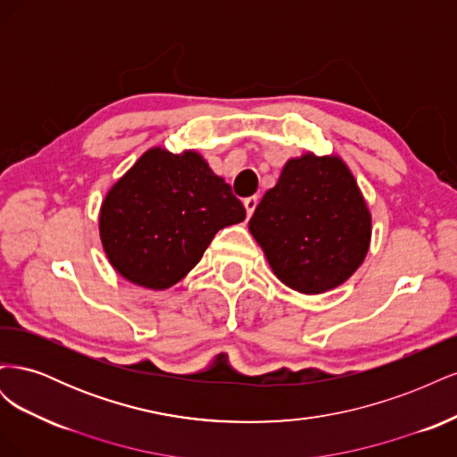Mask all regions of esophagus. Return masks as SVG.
<instances>
[{"label":"esophagus","mask_w":457,"mask_h":457,"mask_svg":"<svg viewBox=\"0 0 457 457\" xmlns=\"http://www.w3.org/2000/svg\"><path fill=\"white\" fill-rule=\"evenodd\" d=\"M257 204H259V198H257V196H252V198H245V200H244V207H245V213H247V217H252V215H253Z\"/></svg>","instance_id":"esophagus-1"}]
</instances>
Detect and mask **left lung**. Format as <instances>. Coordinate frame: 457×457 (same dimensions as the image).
<instances>
[{
  "label": "left lung",
  "instance_id": "obj_1",
  "mask_svg": "<svg viewBox=\"0 0 457 457\" xmlns=\"http://www.w3.org/2000/svg\"><path fill=\"white\" fill-rule=\"evenodd\" d=\"M250 232L276 278L294 292L318 295L361 269L371 213L341 156L307 150L284 163L278 183L255 207Z\"/></svg>",
  "mask_w": 457,
  "mask_h": 457
}]
</instances>
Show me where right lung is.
<instances>
[{
	"label": "right lung",
	"mask_w": 457,
	"mask_h": 457,
	"mask_svg": "<svg viewBox=\"0 0 457 457\" xmlns=\"http://www.w3.org/2000/svg\"><path fill=\"white\" fill-rule=\"evenodd\" d=\"M244 219L242 202L200 152L152 146L106 192L99 237L120 276L162 292L198 265L217 230Z\"/></svg>",
	"instance_id": "right-lung-1"
}]
</instances>
